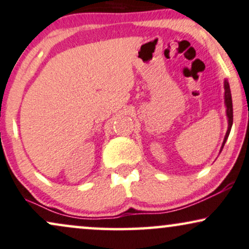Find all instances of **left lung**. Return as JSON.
<instances>
[{"mask_svg": "<svg viewBox=\"0 0 249 249\" xmlns=\"http://www.w3.org/2000/svg\"><path fill=\"white\" fill-rule=\"evenodd\" d=\"M224 90H225V93H224V99H225V106H226V115H228V121H229V128L228 131H226L225 139H224V142L222 144V149L224 148V144H225L226 140H228L230 131H231L232 124H233V106H232V97H231V90H230V84L229 82L224 81Z\"/></svg>", "mask_w": 249, "mask_h": 249, "instance_id": "left-lung-1", "label": "left lung"}]
</instances>
